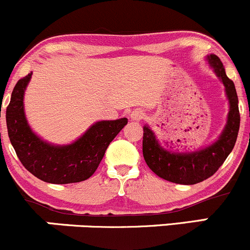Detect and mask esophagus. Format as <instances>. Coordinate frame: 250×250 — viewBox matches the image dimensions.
<instances>
[{"instance_id": "1", "label": "esophagus", "mask_w": 250, "mask_h": 250, "mask_svg": "<svg viewBox=\"0 0 250 250\" xmlns=\"http://www.w3.org/2000/svg\"><path fill=\"white\" fill-rule=\"evenodd\" d=\"M144 116H145V112H144L141 109L134 110V111L132 112V115H130V117H132V120H134V121L143 120Z\"/></svg>"}]
</instances>
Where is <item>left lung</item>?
<instances>
[{"label":"left lung","mask_w":250,"mask_h":250,"mask_svg":"<svg viewBox=\"0 0 250 250\" xmlns=\"http://www.w3.org/2000/svg\"><path fill=\"white\" fill-rule=\"evenodd\" d=\"M208 61L218 77L222 79L230 102L228 125L219 140L193 153H171L160 147L153 132L147 125L144 127L143 153L145 162L156 175L170 182L195 185L207 180L222 167L236 144L241 117L235 85L225 74L224 65L217 55H209Z\"/></svg>","instance_id":"left-lung-1"}]
</instances>
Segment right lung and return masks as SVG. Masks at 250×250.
Segmentation results:
<instances>
[{
    "label": "right lung",
    "instance_id": "add662e5",
    "mask_svg": "<svg viewBox=\"0 0 250 250\" xmlns=\"http://www.w3.org/2000/svg\"><path fill=\"white\" fill-rule=\"evenodd\" d=\"M31 74L18 81L6 111L8 135L18 158L26 170L44 182L67 185L87 180L128 120L97 122L72 145L52 146L44 143L30 129L23 114V92Z\"/></svg>",
    "mask_w": 250,
    "mask_h": 250
}]
</instances>
